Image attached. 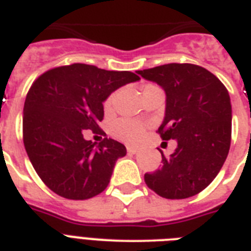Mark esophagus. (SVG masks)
I'll return each mask as SVG.
<instances>
[{"label": "esophagus", "mask_w": 251, "mask_h": 251, "mask_svg": "<svg viewBox=\"0 0 251 251\" xmlns=\"http://www.w3.org/2000/svg\"><path fill=\"white\" fill-rule=\"evenodd\" d=\"M139 151L138 147H133V146H127V152L129 153H137Z\"/></svg>", "instance_id": "1"}]
</instances>
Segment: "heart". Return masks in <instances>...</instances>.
Listing matches in <instances>:
<instances>
[{
    "mask_svg": "<svg viewBox=\"0 0 251 251\" xmlns=\"http://www.w3.org/2000/svg\"><path fill=\"white\" fill-rule=\"evenodd\" d=\"M152 84H147L145 87V90L151 88ZM114 99H116V94H112L109 98L105 100V109H110L114 104ZM143 131L145 127L141 122L133 121V120H118L112 125V134L114 137H117L118 139H121L127 143H137L142 137H143Z\"/></svg>",
    "mask_w": 251,
    "mask_h": 251,
    "instance_id": "obj_1",
    "label": "heart"
}]
</instances>
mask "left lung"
<instances>
[{
    "label": "left lung",
    "mask_w": 251,
    "mask_h": 251,
    "mask_svg": "<svg viewBox=\"0 0 251 251\" xmlns=\"http://www.w3.org/2000/svg\"><path fill=\"white\" fill-rule=\"evenodd\" d=\"M165 91V117L157 133L176 139L161 168L146 173L147 186L167 199H185L206 189L222 169L230 147L232 105L226 86L202 66L168 64L137 72Z\"/></svg>",
    "instance_id": "8db88e82"
}]
</instances>
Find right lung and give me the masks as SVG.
<instances>
[{"label":"right lung","instance_id":"obj_1","mask_svg":"<svg viewBox=\"0 0 251 251\" xmlns=\"http://www.w3.org/2000/svg\"><path fill=\"white\" fill-rule=\"evenodd\" d=\"M141 78L131 72H109L73 64L41 74L23 108V142L29 161L56 194L83 201L105 190L125 146L104 138L98 146L83 134H105L99 122L113 91Z\"/></svg>","mask_w":251,"mask_h":251}]
</instances>
